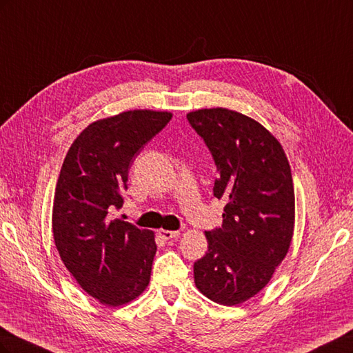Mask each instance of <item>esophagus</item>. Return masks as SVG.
<instances>
[{"label": "esophagus", "mask_w": 353, "mask_h": 353, "mask_svg": "<svg viewBox=\"0 0 353 353\" xmlns=\"http://www.w3.org/2000/svg\"><path fill=\"white\" fill-rule=\"evenodd\" d=\"M159 237L163 239L165 241L168 240H175L179 237V231H169V230H159Z\"/></svg>", "instance_id": "34e87169"}]
</instances>
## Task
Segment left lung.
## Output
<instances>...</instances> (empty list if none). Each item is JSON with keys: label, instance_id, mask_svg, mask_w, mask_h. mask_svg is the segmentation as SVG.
Masks as SVG:
<instances>
[{"label": "left lung", "instance_id": "obj_1", "mask_svg": "<svg viewBox=\"0 0 353 353\" xmlns=\"http://www.w3.org/2000/svg\"><path fill=\"white\" fill-rule=\"evenodd\" d=\"M187 119L215 159L213 194L227 200L222 228L205 232L208 252L194 263V283L212 302L240 305L270 283L290 249L292 169L280 141L249 116L213 108Z\"/></svg>", "mask_w": 353, "mask_h": 353}]
</instances>
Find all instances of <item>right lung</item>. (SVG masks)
I'll list each match as a JSON object with an SVG mask.
<instances>
[{
	"label": "right lung",
	"mask_w": 353,
	"mask_h": 353,
	"mask_svg": "<svg viewBox=\"0 0 353 353\" xmlns=\"http://www.w3.org/2000/svg\"><path fill=\"white\" fill-rule=\"evenodd\" d=\"M170 119V112L150 109L103 117L77 137L63 162L51 218L56 248L83 292L105 306L135 301L150 283L154 232L112 216L135 157Z\"/></svg>",
	"instance_id": "add662e5"
}]
</instances>
